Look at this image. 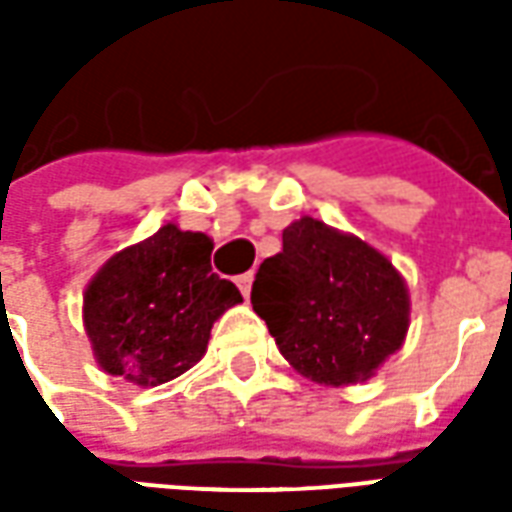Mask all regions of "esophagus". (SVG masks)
Listing matches in <instances>:
<instances>
[{"instance_id":"obj_1","label":"esophagus","mask_w":512,"mask_h":512,"mask_svg":"<svg viewBox=\"0 0 512 512\" xmlns=\"http://www.w3.org/2000/svg\"><path fill=\"white\" fill-rule=\"evenodd\" d=\"M252 279H255L252 271H246V274H241V277H235V285H238V290L244 293V299H249V293H252Z\"/></svg>"}]
</instances>
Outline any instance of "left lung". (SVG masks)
Listing matches in <instances>:
<instances>
[{"label":"left lung","instance_id":"left-lung-1","mask_svg":"<svg viewBox=\"0 0 512 512\" xmlns=\"http://www.w3.org/2000/svg\"><path fill=\"white\" fill-rule=\"evenodd\" d=\"M252 307L288 365L323 386L376 376L411 323L408 285L392 260L312 216L290 222L282 252L260 263Z\"/></svg>","mask_w":512,"mask_h":512}]
</instances>
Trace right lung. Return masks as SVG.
Returning a JSON list of instances; mask_svg holds the SVG:
<instances>
[{
	"label": "right lung",
	"mask_w": 512,
	"mask_h": 512,
	"mask_svg": "<svg viewBox=\"0 0 512 512\" xmlns=\"http://www.w3.org/2000/svg\"><path fill=\"white\" fill-rule=\"evenodd\" d=\"M211 252L208 235L169 222L95 271L82 321L104 373L158 386L200 362L213 323L244 301L230 279L211 274Z\"/></svg>",
	"instance_id": "obj_1"
}]
</instances>
